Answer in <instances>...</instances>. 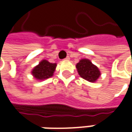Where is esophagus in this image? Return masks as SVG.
Wrapping results in <instances>:
<instances>
[{
  "instance_id": "1",
  "label": "esophagus",
  "mask_w": 132,
  "mask_h": 132,
  "mask_svg": "<svg viewBox=\"0 0 132 132\" xmlns=\"http://www.w3.org/2000/svg\"><path fill=\"white\" fill-rule=\"evenodd\" d=\"M69 59H70V58H69V56H67L66 58H65V59H64V60H69Z\"/></svg>"
}]
</instances>
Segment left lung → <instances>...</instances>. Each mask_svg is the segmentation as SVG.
Instances as JSON below:
<instances>
[{
    "instance_id": "8db88e82",
    "label": "left lung",
    "mask_w": 132,
    "mask_h": 132,
    "mask_svg": "<svg viewBox=\"0 0 132 132\" xmlns=\"http://www.w3.org/2000/svg\"><path fill=\"white\" fill-rule=\"evenodd\" d=\"M76 69L79 76L90 82H95L101 76L99 69L88 59L81 60L76 64Z\"/></svg>"
}]
</instances>
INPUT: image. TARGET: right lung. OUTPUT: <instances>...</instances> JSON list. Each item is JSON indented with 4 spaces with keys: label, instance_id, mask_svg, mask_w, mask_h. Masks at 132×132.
I'll use <instances>...</instances> for the list:
<instances>
[{
    "label": "right lung",
    "instance_id": "1",
    "mask_svg": "<svg viewBox=\"0 0 132 132\" xmlns=\"http://www.w3.org/2000/svg\"><path fill=\"white\" fill-rule=\"evenodd\" d=\"M56 63H51L46 60H42L31 71L32 76L38 80H44L54 75Z\"/></svg>",
    "mask_w": 132,
    "mask_h": 132
}]
</instances>
